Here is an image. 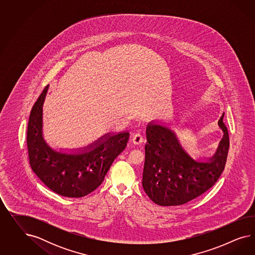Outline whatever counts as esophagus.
<instances>
[{
  "label": "esophagus",
  "instance_id": "1",
  "mask_svg": "<svg viewBox=\"0 0 255 255\" xmlns=\"http://www.w3.org/2000/svg\"><path fill=\"white\" fill-rule=\"evenodd\" d=\"M143 140H144V136H143V134H142L141 132H136V133L133 135V137H132V142H133L135 145L141 144V143L143 142Z\"/></svg>",
  "mask_w": 255,
  "mask_h": 255
}]
</instances>
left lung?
Masks as SVG:
<instances>
[{"instance_id":"1","label":"left lung","mask_w":255,"mask_h":255,"mask_svg":"<svg viewBox=\"0 0 255 255\" xmlns=\"http://www.w3.org/2000/svg\"><path fill=\"white\" fill-rule=\"evenodd\" d=\"M219 125L224 137L209 162L193 161L168 128L147 125L142 185L155 204L163 207L183 205L216 183L224 170L229 149V133L224 115Z\"/></svg>"}]
</instances>
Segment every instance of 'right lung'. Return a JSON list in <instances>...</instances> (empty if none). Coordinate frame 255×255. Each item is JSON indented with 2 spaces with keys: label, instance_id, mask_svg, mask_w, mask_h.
Returning a JSON list of instances; mask_svg holds the SVG:
<instances>
[{
  "label": "right lung",
  "instance_id": "obj_1",
  "mask_svg": "<svg viewBox=\"0 0 255 255\" xmlns=\"http://www.w3.org/2000/svg\"><path fill=\"white\" fill-rule=\"evenodd\" d=\"M45 88L33 104L27 129L29 162L40 180L51 191L66 197H82L96 190L104 181L117 156L122 153L129 132L109 136L84 154L58 153L42 136V105Z\"/></svg>",
  "mask_w": 255,
  "mask_h": 255
}]
</instances>
